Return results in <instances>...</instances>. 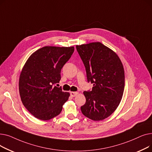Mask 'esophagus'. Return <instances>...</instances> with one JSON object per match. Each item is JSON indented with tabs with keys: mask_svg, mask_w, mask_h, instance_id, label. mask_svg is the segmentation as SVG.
<instances>
[{
	"mask_svg": "<svg viewBox=\"0 0 152 152\" xmlns=\"http://www.w3.org/2000/svg\"><path fill=\"white\" fill-rule=\"evenodd\" d=\"M77 94H78V92H70V95L72 97H75Z\"/></svg>",
	"mask_w": 152,
	"mask_h": 152,
	"instance_id": "34e87169",
	"label": "esophagus"
}]
</instances>
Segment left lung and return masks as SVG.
Here are the masks:
<instances>
[{
  "mask_svg": "<svg viewBox=\"0 0 152 152\" xmlns=\"http://www.w3.org/2000/svg\"><path fill=\"white\" fill-rule=\"evenodd\" d=\"M86 68L87 81L94 84L91 91H84L83 114L94 121H101L116 110L124 89V70L118 55L99 42L76 45Z\"/></svg>",
  "mask_w": 152,
  "mask_h": 152,
  "instance_id": "left-lung-1",
  "label": "left lung"
}]
</instances>
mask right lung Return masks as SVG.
I'll return each mask as SVG.
<instances>
[{
  "label": "right lung",
  "mask_w": 152,
  "mask_h": 152,
  "mask_svg": "<svg viewBox=\"0 0 152 152\" xmlns=\"http://www.w3.org/2000/svg\"><path fill=\"white\" fill-rule=\"evenodd\" d=\"M75 50L74 47L45 46L34 52L24 65L19 79L23 105L43 121L58 115L69 93L55 84L61 79V69Z\"/></svg>",
  "instance_id": "add662e5"
}]
</instances>
